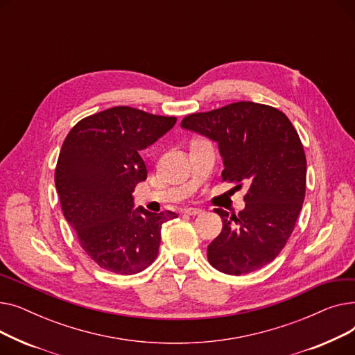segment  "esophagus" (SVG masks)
Instances as JSON below:
<instances>
[{
	"instance_id": "esophagus-1",
	"label": "esophagus",
	"mask_w": 355,
	"mask_h": 355,
	"mask_svg": "<svg viewBox=\"0 0 355 355\" xmlns=\"http://www.w3.org/2000/svg\"><path fill=\"white\" fill-rule=\"evenodd\" d=\"M201 213H202V210L197 209V207L184 209V214H189V216H197V214H201Z\"/></svg>"
}]
</instances>
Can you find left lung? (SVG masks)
Masks as SVG:
<instances>
[{"label": "left lung", "mask_w": 355, "mask_h": 355, "mask_svg": "<svg viewBox=\"0 0 355 355\" xmlns=\"http://www.w3.org/2000/svg\"><path fill=\"white\" fill-rule=\"evenodd\" d=\"M181 126L218 144L223 181L249 182L243 211L214 209L223 230L207 248L209 262L227 275L266 266L285 248L305 198L306 157L292 122L273 106L236 102L187 115Z\"/></svg>", "instance_id": "obj_1"}]
</instances>
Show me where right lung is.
Instances as JSON below:
<instances>
[{
    "mask_svg": "<svg viewBox=\"0 0 355 355\" xmlns=\"http://www.w3.org/2000/svg\"><path fill=\"white\" fill-rule=\"evenodd\" d=\"M175 122V116L115 106L83 118L67 134L55 165V189L82 249L102 269L134 275L155 260L161 227L177 214L132 210V193L146 180L141 151Z\"/></svg>",
    "mask_w": 355,
    "mask_h": 355,
    "instance_id": "1",
    "label": "right lung"
}]
</instances>
